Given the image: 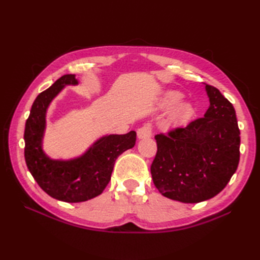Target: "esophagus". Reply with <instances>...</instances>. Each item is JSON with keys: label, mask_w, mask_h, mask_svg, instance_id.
<instances>
[{"label": "esophagus", "mask_w": 260, "mask_h": 260, "mask_svg": "<svg viewBox=\"0 0 260 260\" xmlns=\"http://www.w3.org/2000/svg\"><path fill=\"white\" fill-rule=\"evenodd\" d=\"M137 135L139 139H147L152 137V127L151 124L145 123L142 127L139 128L137 131Z\"/></svg>", "instance_id": "esophagus-1"}]
</instances>
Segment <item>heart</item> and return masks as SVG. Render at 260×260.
Listing matches in <instances>:
<instances>
[{
	"instance_id": "heart-1",
	"label": "heart",
	"mask_w": 260,
	"mask_h": 260,
	"mask_svg": "<svg viewBox=\"0 0 260 260\" xmlns=\"http://www.w3.org/2000/svg\"><path fill=\"white\" fill-rule=\"evenodd\" d=\"M181 99H182V95H181L179 92H168L166 94V96L164 98L162 105L164 107L170 108L174 105L178 104L181 101ZM192 114H193V107L191 104L181 103L170 114L168 118V123L169 124L183 123L192 116Z\"/></svg>"
}]
</instances>
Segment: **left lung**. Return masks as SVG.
<instances>
[{
  "mask_svg": "<svg viewBox=\"0 0 260 260\" xmlns=\"http://www.w3.org/2000/svg\"><path fill=\"white\" fill-rule=\"evenodd\" d=\"M209 107L203 118L155 136L151 166L155 186L166 198L187 204L221 192L240 161V129L233 105L206 84Z\"/></svg>",
  "mask_w": 260,
  "mask_h": 260,
  "instance_id": "1",
  "label": "left lung"
}]
</instances>
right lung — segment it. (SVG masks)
Masks as SVG:
<instances>
[{
	"instance_id": "obj_1",
	"label": "right lung",
	"mask_w": 260,
	"mask_h": 260,
	"mask_svg": "<svg viewBox=\"0 0 260 260\" xmlns=\"http://www.w3.org/2000/svg\"><path fill=\"white\" fill-rule=\"evenodd\" d=\"M78 84L75 75H65L39 94L25 127V159L37 183L51 198L79 203L102 194L111 181L117 157L136 144L137 133L109 135L98 140L83 155L70 160H55L45 155L42 138L45 114L52 100L65 85Z\"/></svg>"
}]
</instances>
